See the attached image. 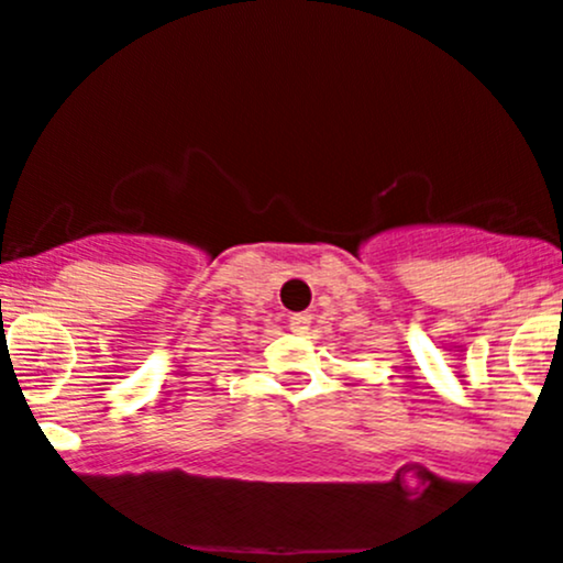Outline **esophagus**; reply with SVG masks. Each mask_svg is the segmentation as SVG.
I'll return each mask as SVG.
<instances>
[{
	"label": "esophagus",
	"instance_id": "obj_1",
	"mask_svg": "<svg viewBox=\"0 0 563 563\" xmlns=\"http://www.w3.org/2000/svg\"><path fill=\"white\" fill-rule=\"evenodd\" d=\"M309 322H312V314H307V312H299V314H290L288 325H290V331L301 335V333H307V331H309Z\"/></svg>",
	"mask_w": 563,
	"mask_h": 563
}]
</instances>
